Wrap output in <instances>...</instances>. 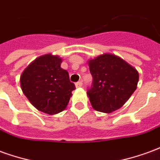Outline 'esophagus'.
Wrapping results in <instances>:
<instances>
[{
	"mask_svg": "<svg viewBox=\"0 0 160 160\" xmlns=\"http://www.w3.org/2000/svg\"><path fill=\"white\" fill-rule=\"evenodd\" d=\"M82 85H83V83H82V81H81V80H80V81H78V82L75 83L76 87H82Z\"/></svg>",
	"mask_w": 160,
	"mask_h": 160,
	"instance_id": "1",
	"label": "esophagus"
}]
</instances>
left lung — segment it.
Returning a JSON list of instances; mask_svg holds the SVG:
<instances>
[{
	"label": "left lung",
	"instance_id": "obj_1",
	"mask_svg": "<svg viewBox=\"0 0 160 160\" xmlns=\"http://www.w3.org/2000/svg\"><path fill=\"white\" fill-rule=\"evenodd\" d=\"M92 83L87 93L94 110L111 113L123 105L136 89L137 70L111 54L89 61Z\"/></svg>",
	"mask_w": 160,
	"mask_h": 160
}]
</instances>
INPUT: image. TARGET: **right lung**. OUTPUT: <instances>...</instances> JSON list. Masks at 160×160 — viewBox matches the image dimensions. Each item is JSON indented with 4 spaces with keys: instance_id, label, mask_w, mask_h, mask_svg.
Wrapping results in <instances>:
<instances>
[{
    "instance_id": "1",
    "label": "right lung",
    "mask_w": 160,
    "mask_h": 160,
    "mask_svg": "<svg viewBox=\"0 0 160 160\" xmlns=\"http://www.w3.org/2000/svg\"><path fill=\"white\" fill-rule=\"evenodd\" d=\"M61 63L59 56L50 54L40 56L20 77V86L26 97L38 111L49 115L62 111L75 89Z\"/></svg>"
}]
</instances>
